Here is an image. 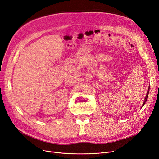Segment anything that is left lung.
I'll return each instance as SVG.
<instances>
[{"instance_id": "8db88e82", "label": "left lung", "mask_w": 159, "mask_h": 159, "mask_svg": "<svg viewBox=\"0 0 159 159\" xmlns=\"http://www.w3.org/2000/svg\"><path fill=\"white\" fill-rule=\"evenodd\" d=\"M149 88H150V86H149V89H148V92H147V95H146V96H145V98L144 102H143V105H144V104L145 103V102H146V101H147V99H148V95H149Z\"/></svg>"}]
</instances>
